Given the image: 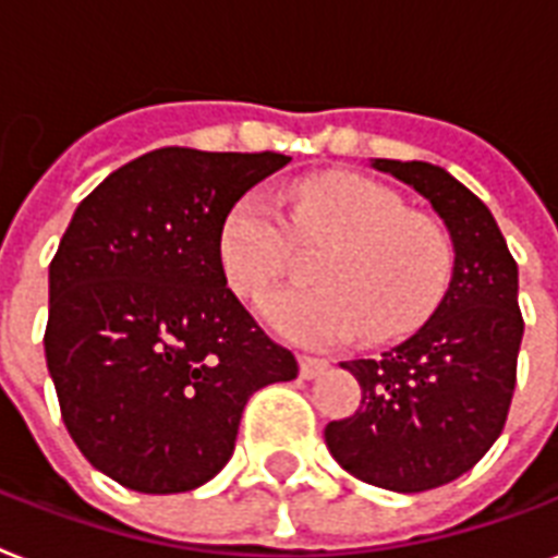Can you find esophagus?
<instances>
[{"label":"esophagus","mask_w":558,"mask_h":558,"mask_svg":"<svg viewBox=\"0 0 558 558\" xmlns=\"http://www.w3.org/2000/svg\"><path fill=\"white\" fill-rule=\"evenodd\" d=\"M298 364H301V378H306V381H310V378H318V375H324L326 366H329L324 357H312V355H301L298 357Z\"/></svg>","instance_id":"obj_1"}]
</instances>
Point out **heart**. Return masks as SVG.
Segmentation results:
<instances>
[{
    "label": "heart",
    "mask_w": 558,
    "mask_h": 558,
    "mask_svg": "<svg viewBox=\"0 0 558 558\" xmlns=\"http://www.w3.org/2000/svg\"><path fill=\"white\" fill-rule=\"evenodd\" d=\"M294 243L329 246L312 257L315 287L264 294L257 315L301 347L373 343L412 332L441 301L452 269L450 240L436 220L407 211L398 194L364 177H318L292 192L283 217L264 189H248L217 226V264L238 298L278 280Z\"/></svg>",
    "instance_id": "obj_1"
}]
</instances>
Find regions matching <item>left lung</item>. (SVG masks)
<instances>
[{"label": "left lung", "mask_w": 558, "mask_h": 558, "mask_svg": "<svg viewBox=\"0 0 558 558\" xmlns=\"http://www.w3.org/2000/svg\"><path fill=\"white\" fill-rule=\"evenodd\" d=\"M436 208L452 240L450 287L418 332L378 357L343 361L361 407L329 421L326 447L384 490L424 493L468 473L501 436L524 320L515 266L490 208L433 162L373 160Z\"/></svg>", "instance_id": "1"}]
</instances>
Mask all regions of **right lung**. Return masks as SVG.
<instances>
[{
  "mask_svg": "<svg viewBox=\"0 0 558 558\" xmlns=\"http://www.w3.org/2000/svg\"><path fill=\"white\" fill-rule=\"evenodd\" d=\"M292 157L157 148L76 206L48 269L45 357L85 459L137 493H185L232 459L248 396L298 378L226 287V208Z\"/></svg>",
  "mask_w": 558,
  "mask_h": 558,
  "instance_id": "right-lung-1",
  "label": "right lung"
}]
</instances>
